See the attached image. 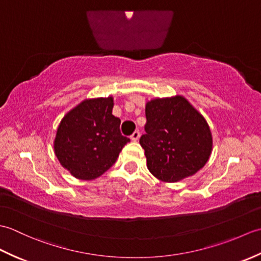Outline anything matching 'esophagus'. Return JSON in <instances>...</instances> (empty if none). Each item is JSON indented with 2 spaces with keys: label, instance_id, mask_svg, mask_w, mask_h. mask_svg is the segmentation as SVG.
Returning a JSON list of instances; mask_svg holds the SVG:
<instances>
[{
  "label": "esophagus",
  "instance_id": "34e87169",
  "mask_svg": "<svg viewBox=\"0 0 261 261\" xmlns=\"http://www.w3.org/2000/svg\"><path fill=\"white\" fill-rule=\"evenodd\" d=\"M130 138H131V140H132V141H137V140L139 139V138H140V132H139V131H135L134 134L131 135V137H130Z\"/></svg>",
  "mask_w": 261,
  "mask_h": 261
}]
</instances>
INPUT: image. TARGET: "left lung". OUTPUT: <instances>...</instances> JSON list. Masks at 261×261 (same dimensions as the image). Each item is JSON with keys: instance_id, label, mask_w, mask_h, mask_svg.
Wrapping results in <instances>:
<instances>
[{"instance_id": "obj_1", "label": "left lung", "mask_w": 261, "mask_h": 261, "mask_svg": "<svg viewBox=\"0 0 261 261\" xmlns=\"http://www.w3.org/2000/svg\"><path fill=\"white\" fill-rule=\"evenodd\" d=\"M146 118L140 145L156 178L179 181L204 167L212 151V134L204 116L184 96L147 102Z\"/></svg>"}]
</instances>
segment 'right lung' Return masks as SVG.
<instances>
[{
	"label": "right lung",
	"mask_w": 261,
	"mask_h": 261,
	"mask_svg": "<svg viewBox=\"0 0 261 261\" xmlns=\"http://www.w3.org/2000/svg\"><path fill=\"white\" fill-rule=\"evenodd\" d=\"M113 105L112 96L84 99L60 121L55 154L76 178L92 180L103 175L130 141L121 135V120L112 114Z\"/></svg>",
	"instance_id": "add662e5"
}]
</instances>
